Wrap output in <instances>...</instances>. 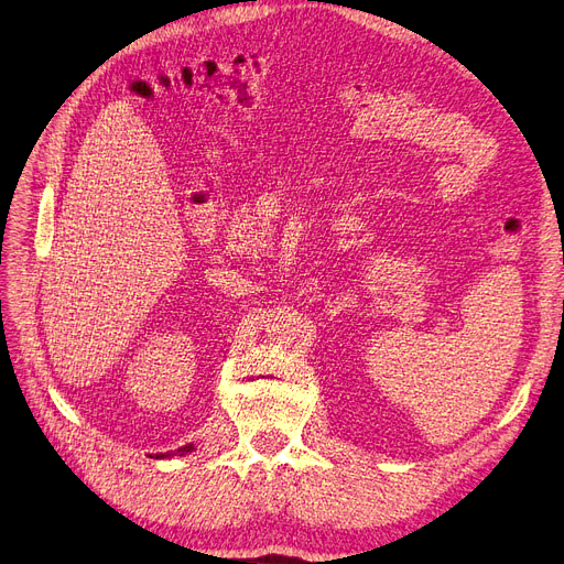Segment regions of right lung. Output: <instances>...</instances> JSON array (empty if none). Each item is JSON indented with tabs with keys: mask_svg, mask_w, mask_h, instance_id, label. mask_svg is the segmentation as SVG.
I'll use <instances>...</instances> for the list:
<instances>
[{
	"mask_svg": "<svg viewBox=\"0 0 564 564\" xmlns=\"http://www.w3.org/2000/svg\"><path fill=\"white\" fill-rule=\"evenodd\" d=\"M192 449H194V445H185V447H180V449H177V454H180V457H183V454H187V452H192ZM171 454H173V452L156 454V459H161V457H171Z\"/></svg>",
	"mask_w": 564,
	"mask_h": 564,
	"instance_id": "obj_1",
	"label": "right lung"
}]
</instances>
